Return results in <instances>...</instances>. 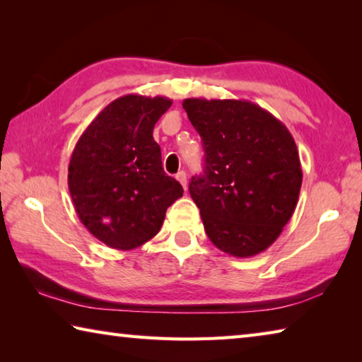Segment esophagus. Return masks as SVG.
Returning a JSON list of instances; mask_svg holds the SVG:
<instances>
[{
    "label": "esophagus",
    "instance_id": "34e87169",
    "mask_svg": "<svg viewBox=\"0 0 362 362\" xmlns=\"http://www.w3.org/2000/svg\"><path fill=\"white\" fill-rule=\"evenodd\" d=\"M175 179L180 182V185L183 187V189H187V187H188V183H187V174L183 173V170H180V173L175 175Z\"/></svg>",
    "mask_w": 362,
    "mask_h": 362
}]
</instances>
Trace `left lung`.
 Masks as SVG:
<instances>
[{
	"mask_svg": "<svg viewBox=\"0 0 362 362\" xmlns=\"http://www.w3.org/2000/svg\"><path fill=\"white\" fill-rule=\"evenodd\" d=\"M204 148V173L189 182L206 235L233 257L267 250L296 211L302 166L278 118L249 100L185 99Z\"/></svg>",
	"mask_w": 362,
	"mask_h": 362,
	"instance_id": "8db88e82",
	"label": "left lung"
}]
</instances>
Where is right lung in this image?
I'll use <instances>...</instances> for the list:
<instances>
[{
  "label": "right lung",
  "mask_w": 362,
  "mask_h": 362,
  "mask_svg": "<svg viewBox=\"0 0 362 362\" xmlns=\"http://www.w3.org/2000/svg\"><path fill=\"white\" fill-rule=\"evenodd\" d=\"M168 97L127 94L95 116L75 145L69 189L90 235L132 250L161 230L168 207L183 188L163 169L153 127L168 112Z\"/></svg>",
  "instance_id": "1"
}]
</instances>
